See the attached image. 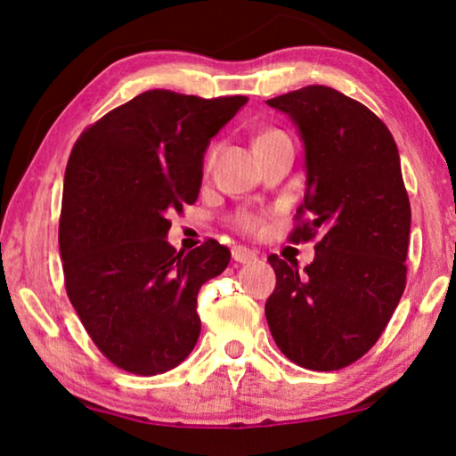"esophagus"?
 I'll return each instance as SVG.
<instances>
[{
	"label": "esophagus",
	"mask_w": 456,
	"mask_h": 456,
	"mask_svg": "<svg viewBox=\"0 0 456 456\" xmlns=\"http://www.w3.org/2000/svg\"><path fill=\"white\" fill-rule=\"evenodd\" d=\"M232 259L239 261V264H253V261H257V253L251 251V248H247V247H234Z\"/></svg>",
	"instance_id": "1"
}]
</instances>
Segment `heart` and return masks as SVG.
Returning <instances> with one entry per match:
<instances>
[{"label":"heart","instance_id":"heart-1","mask_svg":"<svg viewBox=\"0 0 456 456\" xmlns=\"http://www.w3.org/2000/svg\"><path fill=\"white\" fill-rule=\"evenodd\" d=\"M265 134H270V133H265ZM264 134V136H265ZM239 226L240 228H245V230H255L259 226V220L255 216H248V214H245V216H240L239 217Z\"/></svg>","mask_w":456,"mask_h":456}]
</instances>
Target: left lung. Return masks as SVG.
<instances>
[{"mask_svg":"<svg viewBox=\"0 0 456 456\" xmlns=\"http://www.w3.org/2000/svg\"><path fill=\"white\" fill-rule=\"evenodd\" d=\"M295 124L305 151L309 220L290 239L311 240L298 270L270 255L276 289L265 303L270 332L297 365L332 371L376 345L404 290L411 205L390 130L354 99L311 85L267 99Z\"/></svg>","mask_w":456,"mask_h":456,"instance_id":"left-lung-1","label":"left lung"}]
</instances>
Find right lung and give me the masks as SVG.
I'll return each mask as SVG.
<instances>
[{"label":"right lung","instance_id":"right-lung-1","mask_svg":"<svg viewBox=\"0 0 456 456\" xmlns=\"http://www.w3.org/2000/svg\"><path fill=\"white\" fill-rule=\"evenodd\" d=\"M247 97L145 91L86 128L68 159L60 217L66 290L93 342L139 376L189 357L201 334L197 295L230 251L167 242V214L195 203L209 142Z\"/></svg>","mask_w":456,"mask_h":456}]
</instances>
